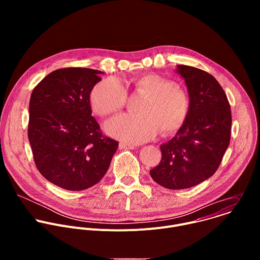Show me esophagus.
Here are the masks:
<instances>
[{
  "label": "esophagus",
  "mask_w": 260,
  "mask_h": 260,
  "mask_svg": "<svg viewBox=\"0 0 260 260\" xmlns=\"http://www.w3.org/2000/svg\"><path fill=\"white\" fill-rule=\"evenodd\" d=\"M119 148H120V149H135V146L132 145V144L120 142L119 143Z\"/></svg>",
  "instance_id": "esophagus-1"
}]
</instances>
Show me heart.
<instances>
[{"label":"heart","instance_id":"heart-1","mask_svg":"<svg viewBox=\"0 0 260 260\" xmlns=\"http://www.w3.org/2000/svg\"><path fill=\"white\" fill-rule=\"evenodd\" d=\"M132 84L137 91L146 94L138 108L140 113H126L111 119L106 124L109 135L140 144L154 138L159 129L168 135L182 127L190 107L186 90L157 74H146L133 80ZM89 100L93 112L106 117L125 106L127 90L120 79L108 77L92 87Z\"/></svg>","mask_w":260,"mask_h":260}]
</instances>
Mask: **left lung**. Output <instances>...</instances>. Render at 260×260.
I'll return each instance as SVG.
<instances>
[{
    "instance_id": "left-lung-1",
    "label": "left lung",
    "mask_w": 260,
    "mask_h": 260,
    "mask_svg": "<svg viewBox=\"0 0 260 260\" xmlns=\"http://www.w3.org/2000/svg\"><path fill=\"white\" fill-rule=\"evenodd\" d=\"M190 98L186 121L160 146L161 160L150 171L168 189H185L210 178L219 168L231 142L232 112L228 96L206 71L179 64Z\"/></svg>"
}]
</instances>
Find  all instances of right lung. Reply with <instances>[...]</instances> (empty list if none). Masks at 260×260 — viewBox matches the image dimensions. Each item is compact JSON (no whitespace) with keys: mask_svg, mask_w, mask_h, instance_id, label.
<instances>
[{"mask_svg":"<svg viewBox=\"0 0 260 260\" xmlns=\"http://www.w3.org/2000/svg\"><path fill=\"white\" fill-rule=\"evenodd\" d=\"M99 74L86 68L58 69L30 94L27 136L35 165L45 179L67 190L93 186L118 148L91 116L89 95L102 80Z\"/></svg>","mask_w":260,"mask_h":260,"instance_id":"add662e5","label":"right lung"}]
</instances>
